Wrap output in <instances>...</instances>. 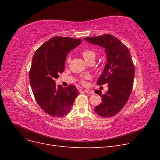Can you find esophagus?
<instances>
[{
	"label": "esophagus",
	"instance_id": "1",
	"mask_svg": "<svg viewBox=\"0 0 160 160\" xmlns=\"http://www.w3.org/2000/svg\"><path fill=\"white\" fill-rule=\"evenodd\" d=\"M84 91H85V93H89V94H93L94 93V91L91 89H85Z\"/></svg>",
	"mask_w": 160,
	"mask_h": 160
}]
</instances>
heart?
Wrapping results in <instances>:
<instances>
[{
  "label": "heart",
  "instance_id": "b5f03b06",
  "mask_svg": "<svg viewBox=\"0 0 160 160\" xmlns=\"http://www.w3.org/2000/svg\"><path fill=\"white\" fill-rule=\"evenodd\" d=\"M81 55L83 56V59L88 62H93L95 57H96V52L95 51L90 49H84L83 51L81 52ZM71 60V58L68 57L67 61V63H69V61ZM81 82L83 84H85V80L83 79H81Z\"/></svg>",
  "mask_w": 160,
  "mask_h": 160
}]
</instances>
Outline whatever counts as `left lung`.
Listing matches in <instances>:
<instances>
[{
	"mask_svg": "<svg viewBox=\"0 0 160 160\" xmlns=\"http://www.w3.org/2000/svg\"><path fill=\"white\" fill-rule=\"evenodd\" d=\"M84 39L105 49L107 63L97 84L108 83V91L102 94L101 91L95 90L102 98L101 103L95 108V112L103 118H111L122 110L132 93L135 76L132 56L128 48L110 34Z\"/></svg>",
	"mask_w": 160,
	"mask_h": 160,
	"instance_id": "1",
	"label": "left lung"
}]
</instances>
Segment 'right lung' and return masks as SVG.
Here are the masks:
<instances>
[{"instance_id":"right-lung-1","label":"right lung","mask_w":160,"mask_h":160,"mask_svg":"<svg viewBox=\"0 0 160 160\" xmlns=\"http://www.w3.org/2000/svg\"><path fill=\"white\" fill-rule=\"evenodd\" d=\"M82 39L53 37L35 51L29 71L31 89L37 103L53 118L68 113L79 91L73 85L64 88L55 85V79L65 69L67 55Z\"/></svg>"}]
</instances>
